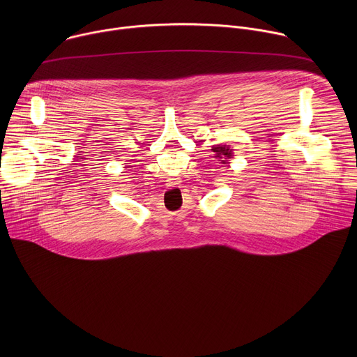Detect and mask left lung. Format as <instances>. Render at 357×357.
Listing matches in <instances>:
<instances>
[{
    "mask_svg": "<svg viewBox=\"0 0 357 357\" xmlns=\"http://www.w3.org/2000/svg\"><path fill=\"white\" fill-rule=\"evenodd\" d=\"M212 151L216 152V157L220 158L222 164H229L227 160L231 157V149H229V148L225 145V146H215Z\"/></svg>",
    "mask_w": 357,
    "mask_h": 357,
    "instance_id": "1",
    "label": "left lung"
}]
</instances>
